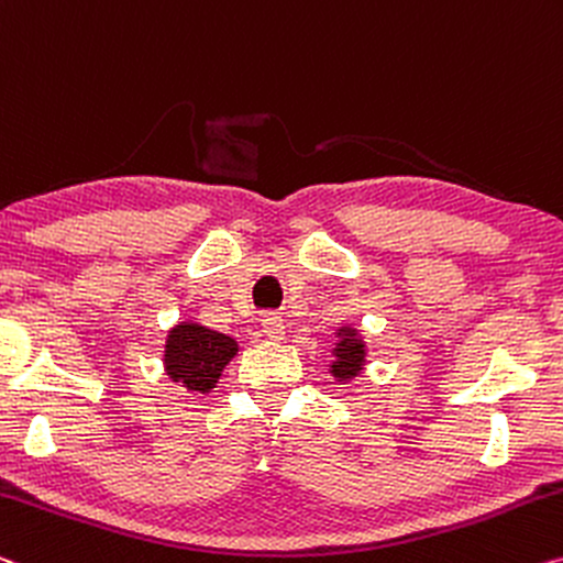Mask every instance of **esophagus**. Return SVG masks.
<instances>
[{
    "label": "esophagus",
    "instance_id": "1",
    "mask_svg": "<svg viewBox=\"0 0 563 563\" xmlns=\"http://www.w3.org/2000/svg\"><path fill=\"white\" fill-rule=\"evenodd\" d=\"M261 325H263V333L271 338V341H280L283 333H285L283 316H278V313H265Z\"/></svg>",
    "mask_w": 563,
    "mask_h": 563
}]
</instances>
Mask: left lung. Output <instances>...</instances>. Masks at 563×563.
Wrapping results in <instances>:
<instances>
[{
    "mask_svg": "<svg viewBox=\"0 0 563 563\" xmlns=\"http://www.w3.org/2000/svg\"><path fill=\"white\" fill-rule=\"evenodd\" d=\"M335 338H338V343L333 347L335 361L330 363V373H333V378H338L341 383L353 380L365 365L363 338L358 335V330L351 328V325L338 328Z\"/></svg>",
    "mask_w": 563,
    "mask_h": 563,
    "instance_id": "8db88e82",
    "label": "left lung"
}]
</instances>
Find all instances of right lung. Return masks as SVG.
<instances>
[{
    "instance_id": "right-lung-1",
    "label": "right lung",
    "mask_w": 563,
    "mask_h": 563,
    "mask_svg": "<svg viewBox=\"0 0 563 563\" xmlns=\"http://www.w3.org/2000/svg\"><path fill=\"white\" fill-rule=\"evenodd\" d=\"M235 355V338L185 320L167 333L163 363L173 383H180L190 394H210Z\"/></svg>"
}]
</instances>
